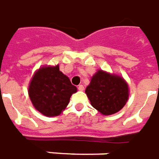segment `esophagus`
<instances>
[{
    "mask_svg": "<svg viewBox=\"0 0 159 159\" xmlns=\"http://www.w3.org/2000/svg\"><path fill=\"white\" fill-rule=\"evenodd\" d=\"M79 91H84V85L83 84H80L78 86Z\"/></svg>",
    "mask_w": 159,
    "mask_h": 159,
    "instance_id": "esophagus-1",
    "label": "esophagus"
}]
</instances>
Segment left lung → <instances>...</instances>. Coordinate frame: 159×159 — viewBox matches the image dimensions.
Returning <instances> with one entry per match:
<instances>
[{"mask_svg": "<svg viewBox=\"0 0 159 159\" xmlns=\"http://www.w3.org/2000/svg\"><path fill=\"white\" fill-rule=\"evenodd\" d=\"M85 93L92 107L104 115H111L122 109L129 97L125 81L102 70L92 77Z\"/></svg>", "mask_w": 159, "mask_h": 159, "instance_id": "8db88e82", "label": "left lung"}]
</instances>
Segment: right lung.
I'll use <instances>...</instances> for the list:
<instances>
[{"instance_id": "right-lung-1", "label": "right lung", "mask_w": 159, "mask_h": 159, "mask_svg": "<svg viewBox=\"0 0 159 159\" xmlns=\"http://www.w3.org/2000/svg\"><path fill=\"white\" fill-rule=\"evenodd\" d=\"M77 91L71 81L56 67H44L34 74L29 87L34 107L46 116H57Z\"/></svg>"}]
</instances>
